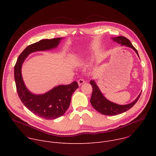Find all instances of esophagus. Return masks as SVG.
Returning <instances> with one entry per match:
<instances>
[{"label":"esophagus","instance_id":"1","mask_svg":"<svg viewBox=\"0 0 156 156\" xmlns=\"http://www.w3.org/2000/svg\"><path fill=\"white\" fill-rule=\"evenodd\" d=\"M85 82L84 80V79H80L78 81V85L79 86H81L82 84H83Z\"/></svg>","mask_w":156,"mask_h":156}]
</instances>
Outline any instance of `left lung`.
<instances>
[{
  "label": "left lung",
  "mask_w": 156,
  "mask_h": 156,
  "mask_svg": "<svg viewBox=\"0 0 156 156\" xmlns=\"http://www.w3.org/2000/svg\"><path fill=\"white\" fill-rule=\"evenodd\" d=\"M113 41L118 44H120L122 46L125 45L128 48H132L137 54L139 57L137 50L132 45V44L126 37L124 36H118L112 38ZM90 84L93 87V93L90 102L92 106L99 113L105 115H117L122 114L134 105L139 99L141 93L137 98L133 102L126 105H119L115 103L112 102L107 100L102 94L97 84L94 80L90 81Z\"/></svg>",
  "instance_id": "obj_1"
}]
</instances>
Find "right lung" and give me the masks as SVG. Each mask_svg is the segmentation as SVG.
<instances>
[{
  "instance_id": "1",
  "label": "right lung",
  "mask_w": 156,
  "mask_h": 156,
  "mask_svg": "<svg viewBox=\"0 0 156 156\" xmlns=\"http://www.w3.org/2000/svg\"><path fill=\"white\" fill-rule=\"evenodd\" d=\"M62 39H42L29 45L20 54L14 67L16 91L21 101L34 114L47 120L57 119L65 113L73 93L78 87V83L73 81L68 85H59L45 94L36 95L30 93L25 86L21 75V66L30 54L57 48Z\"/></svg>"
}]
</instances>
